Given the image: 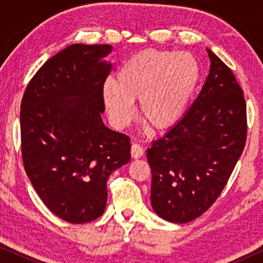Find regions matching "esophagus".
Instances as JSON below:
<instances>
[{
	"mask_svg": "<svg viewBox=\"0 0 263 263\" xmlns=\"http://www.w3.org/2000/svg\"><path fill=\"white\" fill-rule=\"evenodd\" d=\"M130 153L134 159H139V158H141L143 156V148L140 145H138V143H133Z\"/></svg>",
	"mask_w": 263,
	"mask_h": 263,
	"instance_id": "esophagus-1",
	"label": "esophagus"
}]
</instances>
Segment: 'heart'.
I'll return each instance as SVG.
<instances>
[{
	"instance_id": "heart-1",
	"label": "heart",
	"mask_w": 263,
	"mask_h": 263,
	"mask_svg": "<svg viewBox=\"0 0 263 263\" xmlns=\"http://www.w3.org/2000/svg\"><path fill=\"white\" fill-rule=\"evenodd\" d=\"M200 78V64L190 52L142 50L122 63L116 81L104 82L103 102L116 129L130 123L133 102L139 100L143 120L156 130H166L185 115Z\"/></svg>"
}]
</instances>
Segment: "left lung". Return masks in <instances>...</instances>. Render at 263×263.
Masks as SVG:
<instances>
[{"label": "left lung", "mask_w": 263, "mask_h": 263, "mask_svg": "<svg viewBox=\"0 0 263 263\" xmlns=\"http://www.w3.org/2000/svg\"><path fill=\"white\" fill-rule=\"evenodd\" d=\"M206 50L211 67L200 95L181 121L147 148L153 211L177 224L199 218L214 203L247 139L242 88L231 69Z\"/></svg>", "instance_id": "obj_1"}]
</instances>
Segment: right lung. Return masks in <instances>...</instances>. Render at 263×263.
<instances>
[{"label": "right lung", "mask_w": 263, "mask_h": 263, "mask_svg": "<svg viewBox=\"0 0 263 263\" xmlns=\"http://www.w3.org/2000/svg\"><path fill=\"white\" fill-rule=\"evenodd\" d=\"M107 44H71L43 64L21 100L25 171L45 206L71 224L104 213L106 182L130 161L127 135L104 124Z\"/></svg>", "instance_id": "obj_1"}]
</instances>
